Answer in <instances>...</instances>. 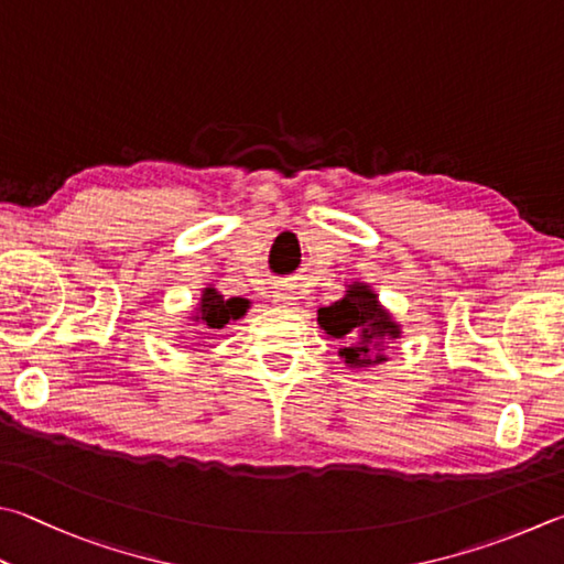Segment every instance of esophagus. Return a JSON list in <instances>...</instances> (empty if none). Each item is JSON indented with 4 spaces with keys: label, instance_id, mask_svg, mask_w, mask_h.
I'll use <instances>...</instances> for the list:
<instances>
[{
    "label": "esophagus",
    "instance_id": "esophagus-1",
    "mask_svg": "<svg viewBox=\"0 0 564 564\" xmlns=\"http://www.w3.org/2000/svg\"><path fill=\"white\" fill-rule=\"evenodd\" d=\"M275 303H279L281 308H293L295 299H293V295H291L289 291H279V293H275Z\"/></svg>",
    "mask_w": 564,
    "mask_h": 564
}]
</instances>
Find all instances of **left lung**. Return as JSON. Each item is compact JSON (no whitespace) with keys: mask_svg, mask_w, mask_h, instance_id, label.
I'll list each match as a JSON object with an SVG mask.
<instances>
[{"mask_svg":"<svg viewBox=\"0 0 564 564\" xmlns=\"http://www.w3.org/2000/svg\"><path fill=\"white\" fill-rule=\"evenodd\" d=\"M317 325L330 337L347 343L340 347V357L347 367L387 362L384 343L397 340L402 333L392 315L377 301V293L370 285L357 281L347 285L340 301L317 311Z\"/></svg>","mask_w":564,"mask_h":564,"instance_id":"left-lung-1","label":"left lung"}]
</instances>
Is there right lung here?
Listing matches in <instances>:
<instances>
[{
  "mask_svg": "<svg viewBox=\"0 0 564 564\" xmlns=\"http://www.w3.org/2000/svg\"><path fill=\"white\" fill-rule=\"evenodd\" d=\"M249 301L243 299H224L217 289H204L197 311H194L192 321L199 323L207 330H221L229 321H239L241 315H247Z\"/></svg>",
  "mask_w": 564,
  "mask_h": 564,
  "instance_id": "1",
  "label": "right lung"
}]
</instances>
